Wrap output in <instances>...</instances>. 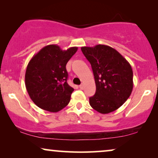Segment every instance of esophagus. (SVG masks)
Masks as SVG:
<instances>
[{"instance_id":"esophagus-1","label":"esophagus","mask_w":158,"mask_h":158,"mask_svg":"<svg viewBox=\"0 0 158 158\" xmlns=\"http://www.w3.org/2000/svg\"><path fill=\"white\" fill-rule=\"evenodd\" d=\"M79 88H81V90H83V88H84V85H83V84H81V85H79Z\"/></svg>"}]
</instances>
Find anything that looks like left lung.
<instances>
[{
    "label": "left lung",
    "instance_id": "1",
    "mask_svg": "<svg viewBox=\"0 0 158 158\" xmlns=\"http://www.w3.org/2000/svg\"><path fill=\"white\" fill-rule=\"evenodd\" d=\"M91 64L96 90L89 98L90 106L101 114L118 109L130 96L133 72L129 62L112 47L103 44L82 47Z\"/></svg>",
    "mask_w": 158,
    "mask_h": 158
}]
</instances>
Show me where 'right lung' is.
Here are the masks:
<instances>
[{
	"label": "right lung",
	"mask_w": 158,
	"mask_h": 158,
	"mask_svg": "<svg viewBox=\"0 0 158 158\" xmlns=\"http://www.w3.org/2000/svg\"><path fill=\"white\" fill-rule=\"evenodd\" d=\"M77 47L62 50L58 45L43 47L28 64L25 85L33 102L40 109L58 112L70 101L74 89L67 83L66 64Z\"/></svg>",
	"instance_id": "1"
}]
</instances>
